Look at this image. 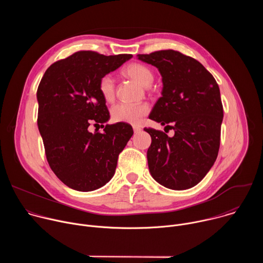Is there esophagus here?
<instances>
[{
  "mask_svg": "<svg viewBox=\"0 0 263 263\" xmlns=\"http://www.w3.org/2000/svg\"><path fill=\"white\" fill-rule=\"evenodd\" d=\"M133 131H134L135 134H137V133H139L141 131V128L138 127V126H133Z\"/></svg>",
  "mask_w": 263,
  "mask_h": 263,
  "instance_id": "esophagus-1",
  "label": "esophagus"
}]
</instances>
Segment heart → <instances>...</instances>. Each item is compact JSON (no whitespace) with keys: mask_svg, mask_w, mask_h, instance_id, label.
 Here are the masks:
<instances>
[{"mask_svg":"<svg viewBox=\"0 0 263 263\" xmlns=\"http://www.w3.org/2000/svg\"><path fill=\"white\" fill-rule=\"evenodd\" d=\"M124 73L127 77L131 78L143 87L151 85L154 80V72L148 66L139 63L132 62L128 64ZM99 91L106 102H112L116 97V86L115 80L111 74H105L98 84ZM148 105L141 104H126L120 103L111 108V118L117 123H127V124H139L141 119L148 114Z\"/></svg>","mask_w":263,"mask_h":263,"instance_id":"heart-1","label":"heart"}]
</instances>
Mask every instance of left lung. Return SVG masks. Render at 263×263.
<instances>
[{"mask_svg": "<svg viewBox=\"0 0 263 263\" xmlns=\"http://www.w3.org/2000/svg\"><path fill=\"white\" fill-rule=\"evenodd\" d=\"M137 57L156 66L162 76V97L148 119L175 131L168 137L144 128L152 138L146 153L149 173L167 189H191L206 176L218 154L223 117L218 85L203 64L178 51Z\"/></svg>", "mask_w": 263, "mask_h": 263, "instance_id": "left-lung-1", "label": "left lung"}]
</instances>
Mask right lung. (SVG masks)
<instances>
[{
    "label": "right lung",
    "instance_id": "add662e5",
    "mask_svg": "<svg viewBox=\"0 0 263 263\" xmlns=\"http://www.w3.org/2000/svg\"><path fill=\"white\" fill-rule=\"evenodd\" d=\"M132 58L79 51L50 65L37 88V126L51 170L69 189L96 191L115 175L120 153L133 135L129 124L106 125L110 116L99 80ZM102 123L104 132L88 127Z\"/></svg>",
    "mask_w": 263,
    "mask_h": 263
}]
</instances>
